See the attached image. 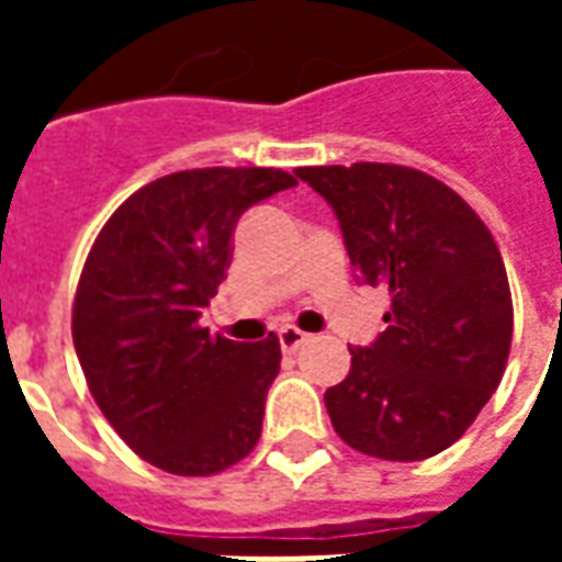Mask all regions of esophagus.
<instances>
[{
  "label": "esophagus",
  "instance_id": "esophagus-1",
  "mask_svg": "<svg viewBox=\"0 0 562 562\" xmlns=\"http://www.w3.org/2000/svg\"><path fill=\"white\" fill-rule=\"evenodd\" d=\"M306 342V334L304 330H297V328H280V346H282V352H297L301 346Z\"/></svg>",
  "mask_w": 562,
  "mask_h": 562
}]
</instances>
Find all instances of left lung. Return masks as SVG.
Here are the masks:
<instances>
[{
	"label": "left lung",
	"instance_id": "8db88e82",
	"mask_svg": "<svg viewBox=\"0 0 562 562\" xmlns=\"http://www.w3.org/2000/svg\"><path fill=\"white\" fill-rule=\"evenodd\" d=\"M294 173L334 210L358 282L391 292L389 328L349 349V376L325 391L330 424L370 458H434L467 434L506 370L512 292L494 237L454 189L415 168Z\"/></svg>",
	"mask_w": 562,
	"mask_h": 562
}]
</instances>
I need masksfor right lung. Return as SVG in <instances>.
Here are the masks:
<instances>
[{"mask_svg":"<svg viewBox=\"0 0 562 562\" xmlns=\"http://www.w3.org/2000/svg\"><path fill=\"white\" fill-rule=\"evenodd\" d=\"M297 186L280 168H195L153 180L95 237L71 310L92 397L132 451L173 475H213L256 448L280 340L201 328L246 210Z\"/></svg>","mask_w":562,"mask_h":562,"instance_id":"obj_1","label":"right lung"}]
</instances>
